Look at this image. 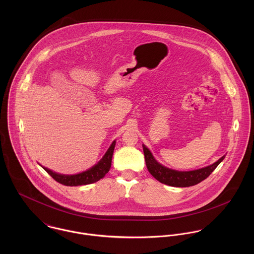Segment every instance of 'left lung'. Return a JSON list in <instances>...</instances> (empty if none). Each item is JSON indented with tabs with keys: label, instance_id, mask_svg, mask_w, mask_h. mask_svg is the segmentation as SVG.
I'll return each instance as SVG.
<instances>
[{
	"label": "left lung",
	"instance_id": "left-lung-1",
	"mask_svg": "<svg viewBox=\"0 0 254 254\" xmlns=\"http://www.w3.org/2000/svg\"><path fill=\"white\" fill-rule=\"evenodd\" d=\"M144 154H145V164L147 167L148 172L157 180V181L171 186V187H178V188H185L194 186L204 179H206L223 161L226 155H223L219 158L216 162L206 167L191 170V171H178L174 169H170L161 163H159L154 156L152 155L151 151L143 145Z\"/></svg>",
	"mask_w": 254,
	"mask_h": 254
}]
</instances>
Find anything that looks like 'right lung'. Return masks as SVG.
<instances>
[{
	"mask_svg": "<svg viewBox=\"0 0 254 254\" xmlns=\"http://www.w3.org/2000/svg\"><path fill=\"white\" fill-rule=\"evenodd\" d=\"M115 144H116V141L114 140L109 146V149L107 150V152L105 153V155L102 157V159L97 164H95L88 170L83 171L78 174H73V175L60 174V173H57L47 167H44L42 165L41 166L56 181L64 185V186H69V187L74 186L75 187V186L93 184V183H96V182L103 179L106 176V174L109 172L110 166H111V159H112V154H113Z\"/></svg>",
	"mask_w": 254,
	"mask_h": 254,
	"instance_id": "add662e5",
	"label": "right lung"
}]
</instances>
